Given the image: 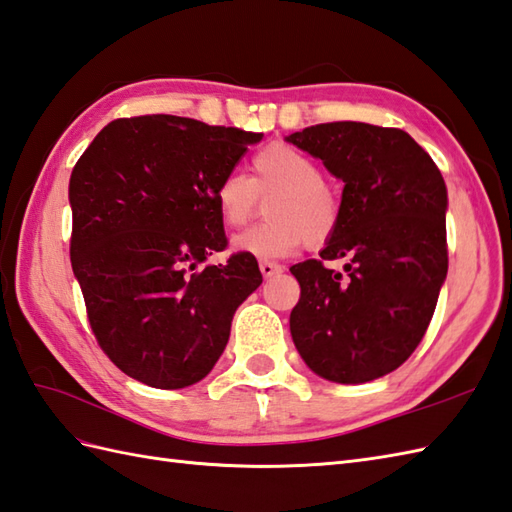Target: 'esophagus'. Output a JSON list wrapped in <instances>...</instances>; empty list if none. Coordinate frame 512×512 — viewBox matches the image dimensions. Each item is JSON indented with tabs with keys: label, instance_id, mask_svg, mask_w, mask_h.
<instances>
[{
	"label": "esophagus",
	"instance_id": "obj_1",
	"mask_svg": "<svg viewBox=\"0 0 512 512\" xmlns=\"http://www.w3.org/2000/svg\"><path fill=\"white\" fill-rule=\"evenodd\" d=\"M259 270H261V275H264V279H270V277L279 275L281 266L279 264H272V261H259Z\"/></svg>",
	"mask_w": 512,
	"mask_h": 512
}]
</instances>
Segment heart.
<instances>
[{"mask_svg": "<svg viewBox=\"0 0 512 512\" xmlns=\"http://www.w3.org/2000/svg\"><path fill=\"white\" fill-rule=\"evenodd\" d=\"M268 200V220L233 240L237 253L259 259L288 257L307 242L323 246L336 235L342 220V200L323 178L314 157L290 144H270L251 161V176L224 174L213 198L224 227L240 229Z\"/></svg>", "mask_w": 512, "mask_h": 512, "instance_id": "heart-1", "label": "heart"}]
</instances>
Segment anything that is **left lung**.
Returning a JSON list of instances; mask_svg holds the SVG:
<instances>
[{
	"label": "left lung",
	"mask_w": 512,
	"mask_h": 512,
	"mask_svg": "<svg viewBox=\"0 0 512 512\" xmlns=\"http://www.w3.org/2000/svg\"><path fill=\"white\" fill-rule=\"evenodd\" d=\"M285 139L344 183L336 235L320 259L290 268L301 285L294 347L329 382H371L410 358L434 316L447 277L445 181L399 128L331 122ZM342 256L344 273L324 266Z\"/></svg>",
	"instance_id": "obj_1"
}]
</instances>
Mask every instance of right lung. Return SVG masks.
<instances>
[{"instance_id": "obj_1", "label": "right lung", "mask_w": 512, "mask_h": 512, "mask_svg": "<svg viewBox=\"0 0 512 512\" xmlns=\"http://www.w3.org/2000/svg\"><path fill=\"white\" fill-rule=\"evenodd\" d=\"M261 133L176 115L106 124L69 178L71 268L109 360L176 390L209 375L237 307L261 285L257 259L227 248L216 185Z\"/></svg>"}]
</instances>
